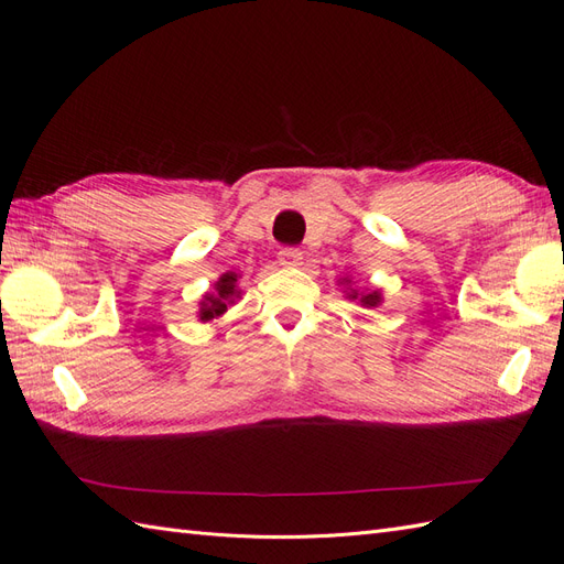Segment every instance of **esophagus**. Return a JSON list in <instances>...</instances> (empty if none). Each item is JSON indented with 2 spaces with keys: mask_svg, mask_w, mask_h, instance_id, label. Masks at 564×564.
Instances as JSON below:
<instances>
[{
  "mask_svg": "<svg viewBox=\"0 0 564 564\" xmlns=\"http://www.w3.org/2000/svg\"><path fill=\"white\" fill-rule=\"evenodd\" d=\"M279 264L283 269H295L303 264V252H300L297 247H283V250L279 252Z\"/></svg>",
  "mask_w": 564,
  "mask_h": 564,
  "instance_id": "esophagus-1",
  "label": "esophagus"
}]
</instances>
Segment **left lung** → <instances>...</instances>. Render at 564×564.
Masks as SVG:
<instances>
[{
    "label": "left lung",
    "mask_w": 564,
    "mask_h": 564,
    "mask_svg": "<svg viewBox=\"0 0 564 564\" xmlns=\"http://www.w3.org/2000/svg\"><path fill=\"white\" fill-rule=\"evenodd\" d=\"M348 300H358V303L362 307H377L379 303H382V293L379 291H370V293H360L358 288H348Z\"/></svg>",
    "instance_id": "left-lung-1"
}]
</instances>
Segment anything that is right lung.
<instances>
[{"mask_svg":"<svg viewBox=\"0 0 564 564\" xmlns=\"http://www.w3.org/2000/svg\"><path fill=\"white\" fill-rule=\"evenodd\" d=\"M238 273H223V276L216 281L214 291H208L204 300L199 303V319L202 322H212L218 319L220 314H226L228 307L240 297V288H238Z\"/></svg>","mask_w":564,"mask_h":564,"instance_id":"1","label":"right lung"}]
</instances>
